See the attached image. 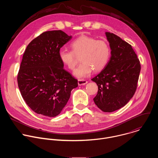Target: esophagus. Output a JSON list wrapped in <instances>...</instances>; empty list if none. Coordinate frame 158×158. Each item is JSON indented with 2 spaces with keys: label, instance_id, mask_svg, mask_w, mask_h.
<instances>
[{
  "label": "esophagus",
  "instance_id": "obj_1",
  "mask_svg": "<svg viewBox=\"0 0 158 158\" xmlns=\"http://www.w3.org/2000/svg\"><path fill=\"white\" fill-rule=\"evenodd\" d=\"M87 83V81L83 79H79L78 80V85H83Z\"/></svg>",
  "mask_w": 158,
  "mask_h": 158
}]
</instances>
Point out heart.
<instances>
[{
	"label": "heart",
	"mask_w": 158,
	"mask_h": 158,
	"mask_svg": "<svg viewBox=\"0 0 158 158\" xmlns=\"http://www.w3.org/2000/svg\"><path fill=\"white\" fill-rule=\"evenodd\" d=\"M72 51L60 49L58 56L61 62L70 70H74L80 57L81 64L74 71L78 78L89 76L93 69L99 72L104 69L110 57V48L104 40H97L81 35L71 43Z\"/></svg>",
	"instance_id": "b5f03b06"
}]
</instances>
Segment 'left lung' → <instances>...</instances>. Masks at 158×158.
Wrapping results in <instances>:
<instances>
[{"mask_svg": "<svg viewBox=\"0 0 158 158\" xmlns=\"http://www.w3.org/2000/svg\"><path fill=\"white\" fill-rule=\"evenodd\" d=\"M111 56L104 69L91 80L98 86L96 105L111 112L124 106L134 96L141 65L131 46L118 35L106 32Z\"/></svg>", "mask_w": 158, "mask_h": 158, "instance_id": "obj_1", "label": "left lung"}]
</instances>
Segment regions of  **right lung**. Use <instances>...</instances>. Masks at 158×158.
<instances>
[{
  "mask_svg": "<svg viewBox=\"0 0 158 158\" xmlns=\"http://www.w3.org/2000/svg\"><path fill=\"white\" fill-rule=\"evenodd\" d=\"M62 31L43 32L27 46L17 76L21 95L38 114L59 115L69 101L77 80L64 69L58 52L70 40Z\"/></svg>",
  "mask_w": 158,
  "mask_h": 158,
  "instance_id": "right-lung-1",
  "label": "right lung"
}]
</instances>
